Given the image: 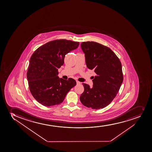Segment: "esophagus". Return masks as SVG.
<instances>
[{"label": "esophagus", "instance_id": "34e87169", "mask_svg": "<svg viewBox=\"0 0 152 152\" xmlns=\"http://www.w3.org/2000/svg\"><path fill=\"white\" fill-rule=\"evenodd\" d=\"M76 83H77V85H79V84H80V82H79L78 81H76Z\"/></svg>", "mask_w": 152, "mask_h": 152}]
</instances>
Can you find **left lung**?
Masks as SVG:
<instances>
[{
  "label": "left lung",
  "mask_w": 152,
  "mask_h": 152,
  "mask_svg": "<svg viewBox=\"0 0 152 152\" xmlns=\"http://www.w3.org/2000/svg\"><path fill=\"white\" fill-rule=\"evenodd\" d=\"M85 54L87 67L96 73L93 87L82 83L84 91L80 97L81 103L88 108L98 110L107 106L116 96L123 83L121 61L111 49L94 42L81 44Z\"/></svg>",
  "instance_id": "8db88e82"
}]
</instances>
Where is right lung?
Instances as JSON below:
<instances>
[{"label": "right lung", "instance_id": "right-lung-1", "mask_svg": "<svg viewBox=\"0 0 152 152\" xmlns=\"http://www.w3.org/2000/svg\"><path fill=\"white\" fill-rule=\"evenodd\" d=\"M79 42L56 39L41 46L29 60L27 79L29 90L34 99L45 106L58 105L67 93L76 85L72 78L58 77V69L64 64L66 54L78 47Z\"/></svg>", "mask_w": 152, "mask_h": 152}]
</instances>
